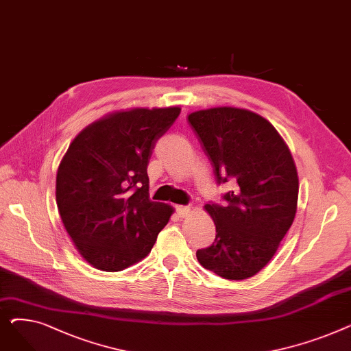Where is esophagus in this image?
Segmentation results:
<instances>
[{"mask_svg":"<svg viewBox=\"0 0 351 351\" xmlns=\"http://www.w3.org/2000/svg\"><path fill=\"white\" fill-rule=\"evenodd\" d=\"M176 213L179 215V217H188L191 213V208L189 206H178Z\"/></svg>","mask_w":351,"mask_h":351,"instance_id":"1","label":"esophagus"}]
</instances>
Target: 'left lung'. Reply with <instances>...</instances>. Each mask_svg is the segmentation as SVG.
I'll return each instance as SVG.
<instances>
[{
	"mask_svg": "<svg viewBox=\"0 0 351 351\" xmlns=\"http://www.w3.org/2000/svg\"><path fill=\"white\" fill-rule=\"evenodd\" d=\"M188 121L219 185L233 183V191L223 196L225 206L205 205L216 239L196 257L220 278L249 279L270 262L296 216V165L276 128L249 109H202Z\"/></svg>",
	"mask_w": 351,
	"mask_h": 351,
	"instance_id": "1",
	"label": "left lung"
}]
</instances>
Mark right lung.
Returning <instances> with one entry per match:
<instances>
[{"mask_svg": "<svg viewBox=\"0 0 351 351\" xmlns=\"http://www.w3.org/2000/svg\"><path fill=\"white\" fill-rule=\"evenodd\" d=\"M179 106L108 114L75 136L57 172V206L73 246L90 266L121 271L152 250L173 213L149 199L147 163Z\"/></svg>", "mask_w": 351, "mask_h": 351, "instance_id": "obj_1", "label": "right lung"}]
</instances>
